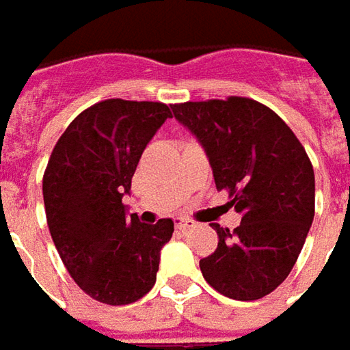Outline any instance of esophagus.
Instances as JSON below:
<instances>
[{
  "mask_svg": "<svg viewBox=\"0 0 350 350\" xmlns=\"http://www.w3.org/2000/svg\"><path fill=\"white\" fill-rule=\"evenodd\" d=\"M193 226H196V223L191 219H176V228L178 230H189Z\"/></svg>",
  "mask_w": 350,
  "mask_h": 350,
  "instance_id": "esophagus-1",
  "label": "esophagus"
}]
</instances>
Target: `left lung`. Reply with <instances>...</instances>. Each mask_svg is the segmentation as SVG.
I'll list each match as a JSON object with an SVG mask.
<instances>
[{
	"label": "left lung",
	"mask_w": 350,
	"mask_h": 350,
	"mask_svg": "<svg viewBox=\"0 0 350 350\" xmlns=\"http://www.w3.org/2000/svg\"><path fill=\"white\" fill-rule=\"evenodd\" d=\"M209 159L217 189L242 215L230 232L213 224L219 246L199 261L205 281L234 300L273 293L295 267L314 221V168L293 129L252 98L170 106Z\"/></svg>",
	"instance_id": "obj_1"
}]
</instances>
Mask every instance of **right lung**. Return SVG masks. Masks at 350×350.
Masks as SVG:
<instances>
[{
    "label": "right lung",
    "instance_id": "right-lung-1",
    "mask_svg": "<svg viewBox=\"0 0 350 350\" xmlns=\"http://www.w3.org/2000/svg\"><path fill=\"white\" fill-rule=\"evenodd\" d=\"M170 108L163 103L110 98L83 110L57 139L44 172L48 228L73 281L112 306L131 304L157 281L172 219L157 224L127 217L139 159Z\"/></svg>",
    "mask_w": 350,
    "mask_h": 350
}]
</instances>
